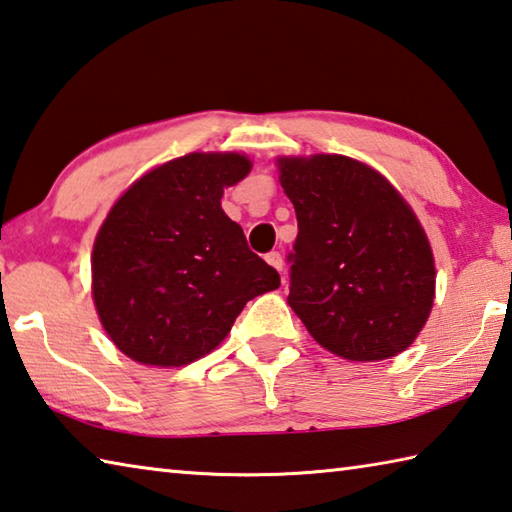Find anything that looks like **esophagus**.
<instances>
[{
	"instance_id": "1",
	"label": "esophagus",
	"mask_w": 512,
	"mask_h": 512,
	"mask_svg": "<svg viewBox=\"0 0 512 512\" xmlns=\"http://www.w3.org/2000/svg\"><path fill=\"white\" fill-rule=\"evenodd\" d=\"M266 262L271 264L273 268H277V271H282V268H284V259H282L280 253H277V250H271V253L266 255Z\"/></svg>"
}]
</instances>
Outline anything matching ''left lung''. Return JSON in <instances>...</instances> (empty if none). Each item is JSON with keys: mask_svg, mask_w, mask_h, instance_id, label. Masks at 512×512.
I'll list each match as a JSON object with an SVG mask.
<instances>
[{"mask_svg": "<svg viewBox=\"0 0 512 512\" xmlns=\"http://www.w3.org/2000/svg\"><path fill=\"white\" fill-rule=\"evenodd\" d=\"M297 217L288 304L347 360H385L423 329L434 257L412 208L385 176L338 154L280 159Z\"/></svg>", "mask_w": 512, "mask_h": 512, "instance_id": "8db88e82", "label": "left lung"}]
</instances>
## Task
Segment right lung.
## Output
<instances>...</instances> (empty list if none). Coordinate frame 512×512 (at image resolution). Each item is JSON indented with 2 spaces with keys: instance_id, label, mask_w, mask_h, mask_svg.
<instances>
[{
  "instance_id": "obj_1",
  "label": "right lung",
  "mask_w": 512,
  "mask_h": 512,
  "mask_svg": "<svg viewBox=\"0 0 512 512\" xmlns=\"http://www.w3.org/2000/svg\"><path fill=\"white\" fill-rule=\"evenodd\" d=\"M241 154H188L138 179L102 224L91 271L100 322L136 362L181 367L224 340L246 302L280 286L221 210Z\"/></svg>"
}]
</instances>
